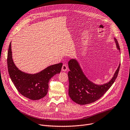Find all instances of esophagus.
<instances>
[{
	"mask_svg": "<svg viewBox=\"0 0 130 130\" xmlns=\"http://www.w3.org/2000/svg\"><path fill=\"white\" fill-rule=\"evenodd\" d=\"M62 70H63V72L67 71V65H65V64H64L63 65V66H62Z\"/></svg>",
	"mask_w": 130,
	"mask_h": 130,
	"instance_id": "34e87169",
	"label": "esophagus"
}]
</instances>
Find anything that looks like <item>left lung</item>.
Returning <instances> with one entry per match:
<instances>
[{"instance_id":"1","label":"left lung","mask_w":130,"mask_h":130,"mask_svg":"<svg viewBox=\"0 0 130 130\" xmlns=\"http://www.w3.org/2000/svg\"><path fill=\"white\" fill-rule=\"evenodd\" d=\"M114 40L117 49L120 52L118 42L115 38ZM68 64L70 70L68 73V94L74 102L79 105L89 104L100 99L114 83L120 66L119 64L109 81L103 85H97L88 79L76 59H70Z\"/></svg>"}]
</instances>
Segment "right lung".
Here are the masks:
<instances>
[{
  "label": "right lung",
  "mask_w": 130,
  "mask_h": 130,
  "mask_svg": "<svg viewBox=\"0 0 130 130\" xmlns=\"http://www.w3.org/2000/svg\"><path fill=\"white\" fill-rule=\"evenodd\" d=\"M7 64L10 77L18 91L22 95L31 100H40L46 95L50 79L60 73L63 66L62 63L52 65L34 74L23 72L16 66L13 61L11 42L8 52Z\"/></svg>",
  "instance_id": "obj_1"
}]
</instances>
